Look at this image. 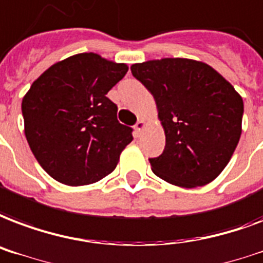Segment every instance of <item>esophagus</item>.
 <instances>
[{"mask_svg":"<svg viewBox=\"0 0 263 263\" xmlns=\"http://www.w3.org/2000/svg\"><path fill=\"white\" fill-rule=\"evenodd\" d=\"M145 121L143 120H138V123L135 124V131L138 132V134H140V132L143 131V128H145Z\"/></svg>","mask_w":263,"mask_h":263,"instance_id":"obj_1","label":"esophagus"}]
</instances>
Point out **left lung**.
I'll return each instance as SVG.
<instances>
[{
    "instance_id": "left-lung-1",
    "label": "left lung",
    "mask_w": 263,
    "mask_h": 263,
    "mask_svg": "<svg viewBox=\"0 0 263 263\" xmlns=\"http://www.w3.org/2000/svg\"><path fill=\"white\" fill-rule=\"evenodd\" d=\"M152 92L165 132V147L149 158L158 178L180 187L212 182L233 156L244 105L233 85L203 62L182 58L131 66Z\"/></svg>"
}]
</instances>
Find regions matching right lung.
I'll return each mask as SVG.
<instances>
[{
	"mask_svg": "<svg viewBox=\"0 0 263 263\" xmlns=\"http://www.w3.org/2000/svg\"><path fill=\"white\" fill-rule=\"evenodd\" d=\"M127 71V65L89 52L52 65L31 84L22 102L25 135L53 179L89 185L117 167L134 138L106 95Z\"/></svg>",
	"mask_w": 263,
	"mask_h": 263,
	"instance_id": "right-lung-1",
	"label": "right lung"
}]
</instances>
